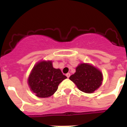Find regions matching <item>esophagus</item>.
I'll list each match as a JSON object with an SVG mask.
<instances>
[{"mask_svg":"<svg viewBox=\"0 0 127 127\" xmlns=\"http://www.w3.org/2000/svg\"><path fill=\"white\" fill-rule=\"evenodd\" d=\"M70 75H71V74H70V73H67V74H66V76H67V78L69 77Z\"/></svg>","mask_w":127,"mask_h":127,"instance_id":"1","label":"esophagus"}]
</instances>
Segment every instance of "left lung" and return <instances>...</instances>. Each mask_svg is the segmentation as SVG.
I'll use <instances>...</instances> for the list:
<instances>
[{
  "instance_id": "1",
  "label": "left lung",
  "mask_w": 127,
  "mask_h": 127,
  "mask_svg": "<svg viewBox=\"0 0 127 127\" xmlns=\"http://www.w3.org/2000/svg\"><path fill=\"white\" fill-rule=\"evenodd\" d=\"M69 79L82 92L92 93L101 85L103 74L99 69L89 63H80L75 69V72Z\"/></svg>"
}]
</instances>
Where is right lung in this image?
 Instances as JSON below:
<instances>
[{"label":"right lung","instance_id":"add662e5","mask_svg":"<svg viewBox=\"0 0 127 127\" xmlns=\"http://www.w3.org/2000/svg\"><path fill=\"white\" fill-rule=\"evenodd\" d=\"M67 77L60 69L53 67L52 61H40L34 65L28 79L31 90L39 98L53 95L58 85Z\"/></svg>","mask_w":127,"mask_h":127}]
</instances>
